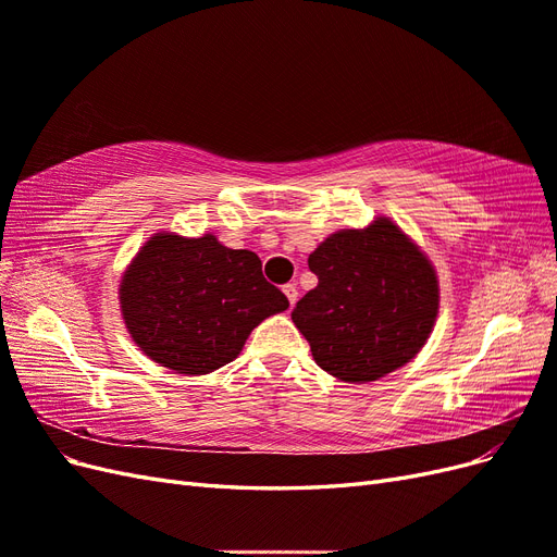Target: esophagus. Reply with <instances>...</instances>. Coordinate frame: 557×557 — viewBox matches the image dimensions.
Here are the masks:
<instances>
[{
  "label": "esophagus",
  "mask_w": 557,
  "mask_h": 557,
  "mask_svg": "<svg viewBox=\"0 0 557 557\" xmlns=\"http://www.w3.org/2000/svg\"><path fill=\"white\" fill-rule=\"evenodd\" d=\"M283 293H285V297H288V301H290V307H295V301H297V285L295 283H288V285H283Z\"/></svg>",
  "instance_id": "esophagus-1"
}]
</instances>
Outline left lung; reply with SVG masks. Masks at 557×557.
<instances>
[{"instance_id": "left-lung-1", "label": "left lung", "mask_w": 557, "mask_h": 557, "mask_svg": "<svg viewBox=\"0 0 557 557\" xmlns=\"http://www.w3.org/2000/svg\"><path fill=\"white\" fill-rule=\"evenodd\" d=\"M318 285L297 301L293 323L320 369L369 383L411 362L440 313L432 260L387 215L336 230L309 256Z\"/></svg>"}]
</instances>
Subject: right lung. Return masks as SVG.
Wrapping results in <instances>:
<instances>
[{
    "label": "right lung",
    "instance_id": "add662e5",
    "mask_svg": "<svg viewBox=\"0 0 557 557\" xmlns=\"http://www.w3.org/2000/svg\"><path fill=\"white\" fill-rule=\"evenodd\" d=\"M132 342L174 374L201 376L239 356L264 318L288 309L252 250L215 234L156 232L125 267L117 288Z\"/></svg>",
    "mask_w": 557,
    "mask_h": 557
}]
</instances>
